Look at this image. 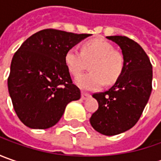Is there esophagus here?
<instances>
[{
    "mask_svg": "<svg viewBox=\"0 0 161 161\" xmlns=\"http://www.w3.org/2000/svg\"><path fill=\"white\" fill-rule=\"evenodd\" d=\"M90 94H88V93H85V92H82L81 93V98L82 99H87L88 97H90Z\"/></svg>",
    "mask_w": 161,
    "mask_h": 161,
    "instance_id": "1",
    "label": "esophagus"
}]
</instances>
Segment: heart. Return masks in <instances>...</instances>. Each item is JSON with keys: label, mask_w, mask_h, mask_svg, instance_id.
<instances>
[{"label": "heart", "mask_w": 161, "mask_h": 161, "mask_svg": "<svg viewBox=\"0 0 161 161\" xmlns=\"http://www.w3.org/2000/svg\"><path fill=\"white\" fill-rule=\"evenodd\" d=\"M65 64L73 76L80 75L90 63V72L76 79V83L83 90H97L106 85H113L122 76L125 67L124 53L104 39L84 42L80 51L70 48L64 56Z\"/></svg>", "instance_id": "heart-1"}]
</instances>
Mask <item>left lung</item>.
<instances>
[{
  "mask_svg": "<svg viewBox=\"0 0 161 161\" xmlns=\"http://www.w3.org/2000/svg\"><path fill=\"white\" fill-rule=\"evenodd\" d=\"M107 38L115 42L125 58L122 76L113 87L92 96L98 108L90 117L97 132L112 136L131 129L138 122L152 90V65L138 43L125 36Z\"/></svg>",
  "mask_w": 161,
  "mask_h": 161,
  "instance_id": "left-lung-1",
  "label": "left lung"
}]
</instances>
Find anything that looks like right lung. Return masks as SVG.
I'll list each match as a JSON object with an SVG mask.
<instances>
[{
  "label": "right lung",
  "instance_id": "1",
  "mask_svg": "<svg viewBox=\"0 0 161 161\" xmlns=\"http://www.w3.org/2000/svg\"><path fill=\"white\" fill-rule=\"evenodd\" d=\"M89 36L47 28L29 36L14 53L8 89L16 114L26 126H53L67 104L80 98L64 56Z\"/></svg>",
  "mask_w": 161,
  "mask_h": 161
}]
</instances>
